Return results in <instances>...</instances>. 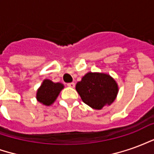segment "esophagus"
Masks as SVG:
<instances>
[{
  "mask_svg": "<svg viewBox=\"0 0 154 154\" xmlns=\"http://www.w3.org/2000/svg\"><path fill=\"white\" fill-rule=\"evenodd\" d=\"M67 86L68 87H72H72H75V83H74V82H70V83H67Z\"/></svg>",
  "mask_w": 154,
  "mask_h": 154,
  "instance_id": "34e87169",
  "label": "esophagus"
}]
</instances>
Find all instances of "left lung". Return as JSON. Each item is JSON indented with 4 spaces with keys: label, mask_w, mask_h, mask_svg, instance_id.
I'll return each mask as SVG.
<instances>
[{
    "label": "left lung",
    "mask_w": 154,
    "mask_h": 154,
    "mask_svg": "<svg viewBox=\"0 0 154 154\" xmlns=\"http://www.w3.org/2000/svg\"><path fill=\"white\" fill-rule=\"evenodd\" d=\"M82 100L95 110H101L116 100L119 92L116 81L107 73L89 72L76 85Z\"/></svg>",
    "instance_id": "left-lung-1"
}]
</instances>
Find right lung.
<instances>
[{
  "label": "right lung",
  "mask_w": 154,
  "mask_h": 154,
  "mask_svg": "<svg viewBox=\"0 0 154 154\" xmlns=\"http://www.w3.org/2000/svg\"><path fill=\"white\" fill-rule=\"evenodd\" d=\"M64 85L60 82H54L49 79H44L36 93V99L44 106H49L56 100Z\"/></svg>",
  "instance_id": "obj_1"
}]
</instances>
